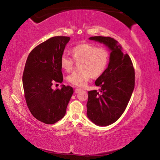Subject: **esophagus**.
<instances>
[{
    "instance_id": "34e87169",
    "label": "esophagus",
    "mask_w": 160,
    "mask_h": 160,
    "mask_svg": "<svg viewBox=\"0 0 160 160\" xmlns=\"http://www.w3.org/2000/svg\"><path fill=\"white\" fill-rule=\"evenodd\" d=\"M81 89H80V88H76V89H75V93H79V92H81Z\"/></svg>"
}]
</instances>
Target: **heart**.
Returning a JSON list of instances; mask_svg holds the SVG:
<instances>
[{"instance_id":"1","label":"heart","mask_w":160,"mask_h":160,"mask_svg":"<svg viewBox=\"0 0 160 160\" xmlns=\"http://www.w3.org/2000/svg\"><path fill=\"white\" fill-rule=\"evenodd\" d=\"M71 53L74 60L80 62V70L72 72L67 77V81L77 87L84 86L91 77L97 78L101 76L109 64L110 53L105 48L82 43L73 47ZM60 62L61 68L66 72H69L74 65V61L66 55H62Z\"/></svg>"}]
</instances>
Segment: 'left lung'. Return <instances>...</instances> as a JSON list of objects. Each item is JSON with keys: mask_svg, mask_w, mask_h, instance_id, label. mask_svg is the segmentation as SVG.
<instances>
[{"mask_svg": "<svg viewBox=\"0 0 160 160\" xmlns=\"http://www.w3.org/2000/svg\"><path fill=\"white\" fill-rule=\"evenodd\" d=\"M89 39L103 43L110 51L107 69L95 82L101 89L89 91L87 103L88 118L97 125L108 126L127 108L134 89L135 71L129 56L114 38L95 36Z\"/></svg>", "mask_w": 160, "mask_h": 160, "instance_id": "left-lung-1", "label": "left lung"}]
</instances>
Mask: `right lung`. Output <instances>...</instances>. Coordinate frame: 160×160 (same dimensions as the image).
<instances>
[{"label": "right lung", "instance_id": "obj_1", "mask_svg": "<svg viewBox=\"0 0 160 160\" xmlns=\"http://www.w3.org/2000/svg\"><path fill=\"white\" fill-rule=\"evenodd\" d=\"M70 40L69 37H53L29 53L22 75L26 102L37 119L53 124L64 117L73 93L70 86L53 90V83H62L61 58Z\"/></svg>", "mask_w": 160, "mask_h": 160}]
</instances>
